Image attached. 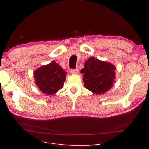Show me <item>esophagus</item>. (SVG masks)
<instances>
[{
    "instance_id": "esophagus-1",
    "label": "esophagus",
    "mask_w": 149,
    "mask_h": 149,
    "mask_svg": "<svg viewBox=\"0 0 149 149\" xmlns=\"http://www.w3.org/2000/svg\"><path fill=\"white\" fill-rule=\"evenodd\" d=\"M70 72H71L72 74H75V75H77L79 74V70L77 68L75 69H72L70 70Z\"/></svg>"
}]
</instances>
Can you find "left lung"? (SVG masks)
<instances>
[{
  "instance_id": "1",
  "label": "left lung",
  "mask_w": 149,
  "mask_h": 149,
  "mask_svg": "<svg viewBox=\"0 0 149 149\" xmlns=\"http://www.w3.org/2000/svg\"><path fill=\"white\" fill-rule=\"evenodd\" d=\"M115 70V66L111 63L90 57L84 62L80 71L84 87L95 94H103L113 86Z\"/></svg>"
}]
</instances>
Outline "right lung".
<instances>
[{
  "mask_svg": "<svg viewBox=\"0 0 149 149\" xmlns=\"http://www.w3.org/2000/svg\"><path fill=\"white\" fill-rule=\"evenodd\" d=\"M67 72L55 61L43 65L34 72L35 83L47 95H54L63 88Z\"/></svg>",
  "mask_w": 149,
  "mask_h": 149,
  "instance_id": "add662e5",
  "label": "right lung"
}]
</instances>
